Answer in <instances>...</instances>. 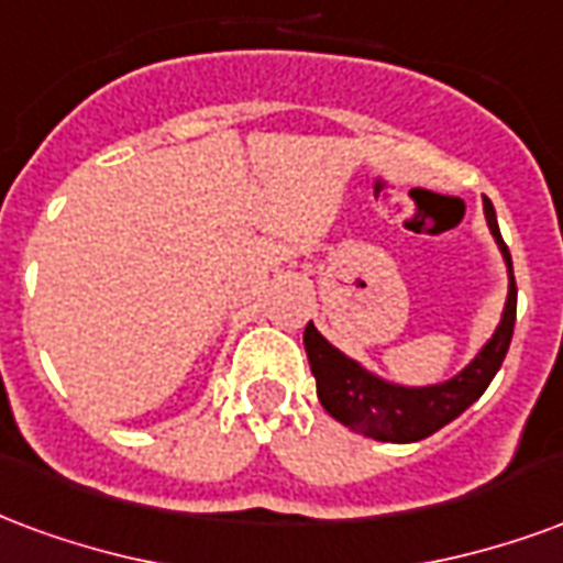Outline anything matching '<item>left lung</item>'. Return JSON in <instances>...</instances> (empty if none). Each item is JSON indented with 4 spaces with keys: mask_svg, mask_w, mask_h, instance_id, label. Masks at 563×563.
I'll list each match as a JSON object with an SVG mask.
<instances>
[{
    "mask_svg": "<svg viewBox=\"0 0 563 563\" xmlns=\"http://www.w3.org/2000/svg\"><path fill=\"white\" fill-rule=\"evenodd\" d=\"M483 209H486L489 231L498 242L504 264H507V276H510L498 330L492 332L489 342L479 347V354L444 384L401 387V384H389L384 377L372 375L356 360L344 356L309 321L302 342H306V354H309L311 375L318 380V399L332 420H339L366 438H375V441L411 444V441H422L438 429H444L446 422H453L486 393L492 377L498 375L500 363L507 356L512 327H516V278H512L510 252L500 240L492 200H483Z\"/></svg>",
    "mask_w": 563,
    "mask_h": 563,
    "instance_id": "obj_1",
    "label": "left lung"
}]
</instances>
